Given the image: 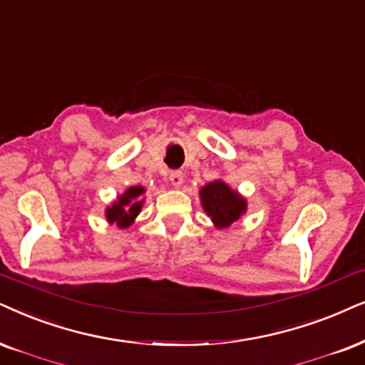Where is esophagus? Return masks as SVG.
Listing matches in <instances>:
<instances>
[{"instance_id":"obj_1","label":"esophagus","mask_w":365,"mask_h":365,"mask_svg":"<svg viewBox=\"0 0 365 365\" xmlns=\"http://www.w3.org/2000/svg\"><path fill=\"white\" fill-rule=\"evenodd\" d=\"M170 182H172L173 187H182L183 183V173L180 170H175V172L170 173Z\"/></svg>"}]
</instances>
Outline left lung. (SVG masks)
Instances as JSON below:
<instances>
[{
    "instance_id": "obj_1",
    "label": "left lung",
    "mask_w": 365,
    "mask_h": 365,
    "mask_svg": "<svg viewBox=\"0 0 365 365\" xmlns=\"http://www.w3.org/2000/svg\"><path fill=\"white\" fill-rule=\"evenodd\" d=\"M202 207L210 217L215 227L227 229L232 225L239 217L246 214L247 202L236 190H232L222 180L207 183L200 188Z\"/></svg>"
}]
</instances>
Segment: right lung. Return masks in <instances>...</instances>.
Here are the masks:
<instances>
[{"label":"right lung","mask_w":365,"mask_h":365,"mask_svg":"<svg viewBox=\"0 0 365 365\" xmlns=\"http://www.w3.org/2000/svg\"><path fill=\"white\" fill-rule=\"evenodd\" d=\"M143 193H145V188L141 185L129 187L123 195L118 197V200L113 205L106 209V219H108V222H116L118 227L121 229L129 227V225L135 222L136 215L141 212Z\"/></svg>","instance_id":"right-lung-1"}]
</instances>
